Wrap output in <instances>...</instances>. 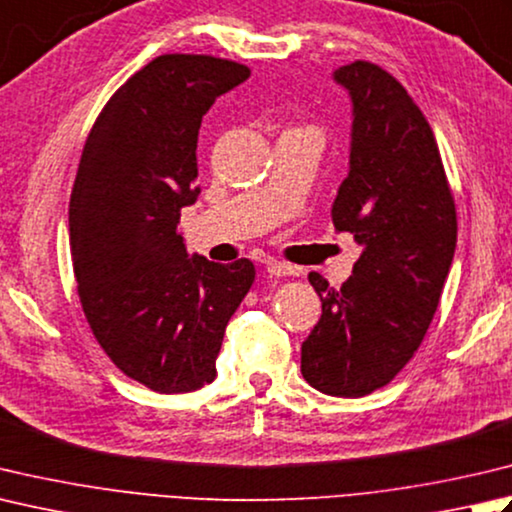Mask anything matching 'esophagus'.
Wrapping results in <instances>:
<instances>
[{
    "label": "esophagus",
    "instance_id": "obj_1",
    "mask_svg": "<svg viewBox=\"0 0 512 512\" xmlns=\"http://www.w3.org/2000/svg\"><path fill=\"white\" fill-rule=\"evenodd\" d=\"M266 270L275 277H288V275H297V270L293 266H288L284 262H275V259H268Z\"/></svg>",
    "mask_w": 512,
    "mask_h": 512
}]
</instances>
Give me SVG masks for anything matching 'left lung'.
Returning a JSON list of instances; mask_svg holds the SVG:
<instances>
[{"instance_id":"left-lung-1","label":"left lung","mask_w":512,"mask_h":512,"mask_svg":"<svg viewBox=\"0 0 512 512\" xmlns=\"http://www.w3.org/2000/svg\"><path fill=\"white\" fill-rule=\"evenodd\" d=\"M333 79L350 97L353 126L330 215L362 255L342 288L308 275L322 317L302 344V375L319 393L364 397L422 344L453 264L457 215L433 130L406 88L368 62Z\"/></svg>"}]
</instances>
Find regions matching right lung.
Returning a JSON list of instances; mask_svg holds the SVG:
<instances>
[{"instance_id":"1","label":"right lung","mask_w":512,"mask_h":512,"mask_svg":"<svg viewBox=\"0 0 512 512\" xmlns=\"http://www.w3.org/2000/svg\"><path fill=\"white\" fill-rule=\"evenodd\" d=\"M248 77L210 55L155 57L108 99L79 162L68 206L79 299L113 364L155 393L213 382L228 319L253 286V262L188 255L177 230L202 193V117Z\"/></svg>"}]
</instances>
